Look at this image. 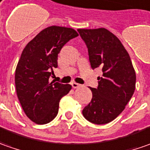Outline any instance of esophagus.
<instances>
[{
	"instance_id": "1",
	"label": "esophagus",
	"mask_w": 150,
	"mask_h": 150,
	"mask_svg": "<svg viewBox=\"0 0 150 150\" xmlns=\"http://www.w3.org/2000/svg\"><path fill=\"white\" fill-rule=\"evenodd\" d=\"M71 85H72V87H73V88H75V89H76V88H78V87H80V84L75 83V82H73V83L71 84Z\"/></svg>"
}]
</instances>
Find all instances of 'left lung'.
<instances>
[{"label": "left lung", "instance_id": "obj_1", "mask_svg": "<svg viewBox=\"0 0 150 150\" xmlns=\"http://www.w3.org/2000/svg\"><path fill=\"white\" fill-rule=\"evenodd\" d=\"M88 48L91 68H100L98 87L90 89L92 100L82 110L88 121L105 125L114 120L131 99L136 75L120 40L105 28L78 29Z\"/></svg>", "mask_w": 150, "mask_h": 150}]
</instances>
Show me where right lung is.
<instances>
[{"instance_id": "add662e5", "label": "right lung", "mask_w": 150, "mask_h": 150, "mask_svg": "<svg viewBox=\"0 0 150 150\" xmlns=\"http://www.w3.org/2000/svg\"><path fill=\"white\" fill-rule=\"evenodd\" d=\"M79 35L74 29L52 25L41 30L23 50L16 69V94L30 120L45 125L56 117L60 99L71 85L50 82L58 66V54L70 40Z\"/></svg>"}]
</instances>
